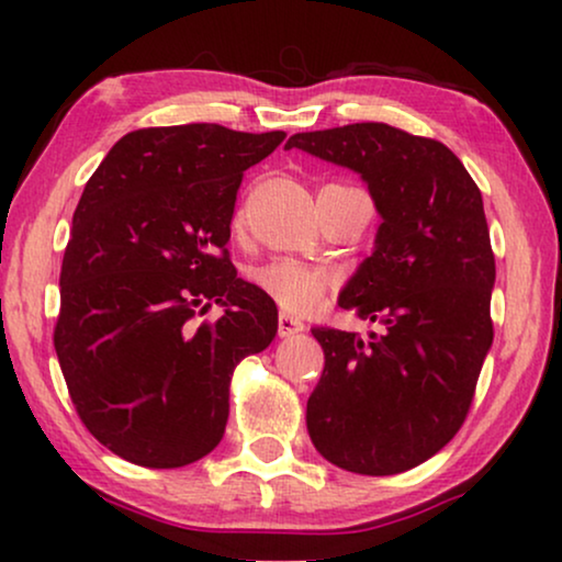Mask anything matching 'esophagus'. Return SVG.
<instances>
[{
    "mask_svg": "<svg viewBox=\"0 0 562 562\" xmlns=\"http://www.w3.org/2000/svg\"><path fill=\"white\" fill-rule=\"evenodd\" d=\"M305 328V324L301 318H293L290 313H280V318H277V331H280V336H295L301 334Z\"/></svg>",
    "mask_w": 562,
    "mask_h": 562,
    "instance_id": "obj_1",
    "label": "esophagus"
}]
</instances>
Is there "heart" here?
I'll return each instance as SVG.
<instances>
[{
	"label": "heart",
	"mask_w": 562,
	"mask_h": 562,
	"mask_svg": "<svg viewBox=\"0 0 562 562\" xmlns=\"http://www.w3.org/2000/svg\"><path fill=\"white\" fill-rule=\"evenodd\" d=\"M251 282L261 293L290 313H313L324 305L331 274L324 267L297 259H269L251 269Z\"/></svg>",
	"instance_id": "obj_1"
}]
</instances>
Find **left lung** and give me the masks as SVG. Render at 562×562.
<instances>
[{
  "label": "left lung",
  "mask_w": 562,
  "mask_h": 562,
  "mask_svg": "<svg viewBox=\"0 0 562 562\" xmlns=\"http://www.w3.org/2000/svg\"><path fill=\"white\" fill-rule=\"evenodd\" d=\"M285 148L362 177L383 218L339 293L383 328H313L326 364L305 411L311 442L349 473H403L458 434L493 344L481 190L445 144L385 123L295 133Z\"/></svg>",
  "instance_id": "obj_1"
}]
</instances>
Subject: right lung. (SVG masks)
<instances>
[{
  "label": "right lung",
  "instance_id": "right-lung-1",
  "mask_svg": "<svg viewBox=\"0 0 562 562\" xmlns=\"http://www.w3.org/2000/svg\"><path fill=\"white\" fill-rule=\"evenodd\" d=\"M282 140L215 123L133 131L81 192L54 347L79 418L133 465L213 452L234 368L274 339L272 297L236 277L226 244L244 171ZM211 302L227 311L198 327Z\"/></svg>",
  "mask_w": 562,
  "mask_h": 562
}]
</instances>
